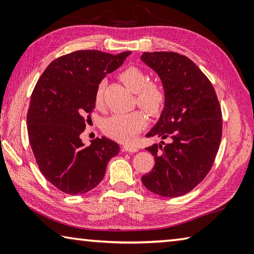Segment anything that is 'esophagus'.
<instances>
[{"mask_svg":"<svg viewBox=\"0 0 254 254\" xmlns=\"http://www.w3.org/2000/svg\"><path fill=\"white\" fill-rule=\"evenodd\" d=\"M123 150H124V151H127V152H136L139 149L134 147V145H128L127 144V145H124Z\"/></svg>","mask_w":254,"mask_h":254,"instance_id":"obj_1","label":"esophagus"}]
</instances>
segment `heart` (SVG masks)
<instances>
[{
  "label": "heart",
  "instance_id": "obj_1",
  "mask_svg": "<svg viewBox=\"0 0 254 254\" xmlns=\"http://www.w3.org/2000/svg\"><path fill=\"white\" fill-rule=\"evenodd\" d=\"M122 83L135 93V102L150 115L161 112L166 103V92L162 85L156 81H148V75L137 67H127L120 72ZM96 106L103 101V83L97 86L94 95ZM147 126V120L140 111L131 113L113 114L102 123V130L106 135L120 142H130L137 133Z\"/></svg>",
  "mask_w": 254,
  "mask_h": 254
}]
</instances>
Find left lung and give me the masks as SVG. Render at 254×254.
Listing matches in <instances>:
<instances>
[{
    "instance_id": "1",
    "label": "left lung",
    "mask_w": 254,
    "mask_h": 254,
    "mask_svg": "<svg viewBox=\"0 0 254 254\" xmlns=\"http://www.w3.org/2000/svg\"><path fill=\"white\" fill-rule=\"evenodd\" d=\"M166 92L161 117L147 137L169 143L147 148L154 167L142 176L150 191L178 197L192 190L212 168L222 137V111L212 83L190 59L173 51L143 53Z\"/></svg>"
}]
</instances>
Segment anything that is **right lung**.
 <instances>
[{"label": "right lung", "instance_id": "add662e5", "mask_svg": "<svg viewBox=\"0 0 254 254\" xmlns=\"http://www.w3.org/2000/svg\"><path fill=\"white\" fill-rule=\"evenodd\" d=\"M130 54L74 51L51 62L36 84L27 115L30 145L42 175L63 192L80 195L95 188L120 151L105 136L84 145L80 134L95 107L97 86Z\"/></svg>", "mask_w": 254, "mask_h": 254}]
</instances>
